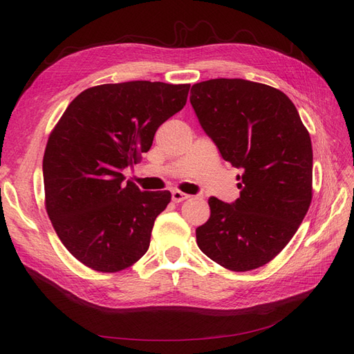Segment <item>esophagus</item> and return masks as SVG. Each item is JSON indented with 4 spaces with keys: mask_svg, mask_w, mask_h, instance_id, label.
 Returning <instances> with one entry per match:
<instances>
[{
    "mask_svg": "<svg viewBox=\"0 0 354 354\" xmlns=\"http://www.w3.org/2000/svg\"><path fill=\"white\" fill-rule=\"evenodd\" d=\"M189 198H190L189 195L183 194V192H180V190H174V192H173V201H174L176 203L183 202V201H186V199H189Z\"/></svg>",
    "mask_w": 354,
    "mask_h": 354,
    "instance_id": "esophagus-1",
    "label": "esophagus"
}]
</instances>
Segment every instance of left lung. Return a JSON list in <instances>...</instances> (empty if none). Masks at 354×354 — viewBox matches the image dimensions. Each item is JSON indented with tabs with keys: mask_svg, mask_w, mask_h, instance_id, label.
Returning a JSON list of instances; mask_svg holds the SVG:
<instances>
[{
	"mask_svg": "<svg viewBox=\"0 0 354 354\" xmlns=\"http://www.w3.org/2000/svg\"><path fill=\"white\" fill-rule=\"evenodd\" d=\"M190 103L223 159L242 169L236 201L208 199L199 250L233 272L259 269L292 239L312 202L310 134L288 95L266 84L202 81L192 85Z\"/></svg>",
	"mask_w": 354,
	"mask_h": 354,
	"instance_id": "1",
	"label": "left lung"
}]
</instances>
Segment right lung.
I'll return each mask as SVG.
<instances>
[{"mask_svg":"<svg viewBox=\"0 0 354 354\" xmlns=\"http://www.w3.org/2000/svg\"><path fill=\"white\" fill-rule=\"evenodd\" d=\"M190 84L130 81L84 90L48 137L46 209L59 239L84 266L115 273L149 250L171 194L142 192L122 169L152 146L160 124L183 109Z\"/></svg>","mask_w":354,"mask_h":354,"instance_id":"obj_1","label":"right lung"}]
</instances>
